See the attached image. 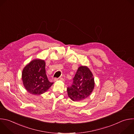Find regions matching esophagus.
I'll return each instance as SVG.
<instances>
[{
    "label": "esophagus",
    "mask_w": 134,
    "mask_h": 134,
    "mask_svg": "<svg viewBox=\"0 0 134 134\" xmlns=\"http://www.w3.org/2000/svg\"><path fill=\"white\" fill-rule=\"evenodd\" d=\"M57 80H64V79L62 78V77H59L58 78H55L54 79V81H56Z\"/></svg>",
    "instance_id": "obj_1"
}]
</instances>
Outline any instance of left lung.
Returning a JSON list of instances; mask_svg holds the SVG:
<instances>
[{"mask_svg":"<svg viewBox=\"0 0 134 134\" xmlns=\"http://www.w3.org/2000/svg\"><path fill=\"white\" fill-rule=\"evenodd\" d=\"M94 87L92 72L87 66H81L76 71L72 85L67 88L68 96L73 101H81L90 96Z\"/></svg>","mask_w":134,"mask_h":134,"instance_id":"obj_1","label":"left lung"}]
</instances>
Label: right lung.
Listing matches in <instances>:
<instances>
[{"instance_id": "add662e5", "label": "right lung", "mask_w": 134, "mask_h": 134, "mask_svg": "<svg viewBox=\"0 0 134 134\" xmlns=\"http://www.w3.org/2000/svg\"><path fill=\"white\" fill-rule=\"evenodd\" d=\"M22 80L26 91L35 95L45 93L53 84L46 74L45 62L40 59L32 60L24 68Z\"/></svg>"}]
</instances>
